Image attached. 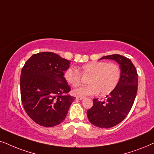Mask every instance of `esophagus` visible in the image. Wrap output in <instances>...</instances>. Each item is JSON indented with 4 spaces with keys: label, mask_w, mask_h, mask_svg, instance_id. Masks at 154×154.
I'll use <instances>...</instances> for the list:
<instances>
[{
    "label": "esophagus",
    "mask_w": 154,
    "mask_h": 154,
    "mask_svg": "<svg viewBox=\"0 0 154 154\" xmlns=\"http://www.w3.org/2000/svg\"><path fill=\"white\" fill-rule=\"evenodd\" d=\"M84 98H85V97H82V96H77L76 97V99L77 100H82Z\"/></svg>",
    "instance_id": "1"
}]
</instances>
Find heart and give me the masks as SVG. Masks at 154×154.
Here are the masks:
<instances>
[{
  "instance_id": "b5f03b06",
  "label": "heart",
  "mask_w": 154,
  "mask_h": 154,
  "mask_svg": "<svg viewBox=\"0 0 154 154\" xmlns=\"http://www.w3.org/2000/svg\"><path fill=\"white\" fill-rule=\"evenodd\" d=\"M81 72L85 76L89 75V85L76 88L72 93L77 96L84 97L98 92L101 94L110 93L118 85L121 72L116 63L92 61L81 67ZM64 78L69 85L77 87L80 83L82 75L77 69L70 67L65 71Z\"/></svg>"
}]
</instances>
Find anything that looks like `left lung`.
I'll return each instance as SVG.
<instances>
[{
  "mask_svg": "<svg viewBox=\"0 0 154 154\" xmlns=\"http://www.w3.org/2000/svg\"><path fill=\"white\" fill-rule=\"evenodd\" d=\"M120 64V78L116 87L106 96L105 101L93 99V106L87 110L89 122L101 128H110L121 122L130 112L136 97L138 75L130 59L118 54L103 56Z\"/></svg>",
  "mask_w": 154,
  "mask_h": 154,
  "instance_id": "obj_1",
  "label": "left lung"
}]
</instances>
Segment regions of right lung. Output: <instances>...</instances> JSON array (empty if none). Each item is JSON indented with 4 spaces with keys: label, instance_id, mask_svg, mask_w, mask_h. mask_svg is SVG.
<instances>
[{
    "label": "right lung",
    "instance_id": "add662e5",
    "mask_svg": "<svg viewBox=\"0 0 154 154\" xmlns=\"http://www.w3.org/2000/svg\"><path fill=\"white\" fill-rule=\"evenodd\" d=\"M70 62L52 52L32 55L22 67L20 92L23 107L39 125L51 128L61 123L75 97L67 94L70 87L64 72Z\"/></svg>",
    "mask_w": 154,
    "mask_h": 154
}]
</instances>
